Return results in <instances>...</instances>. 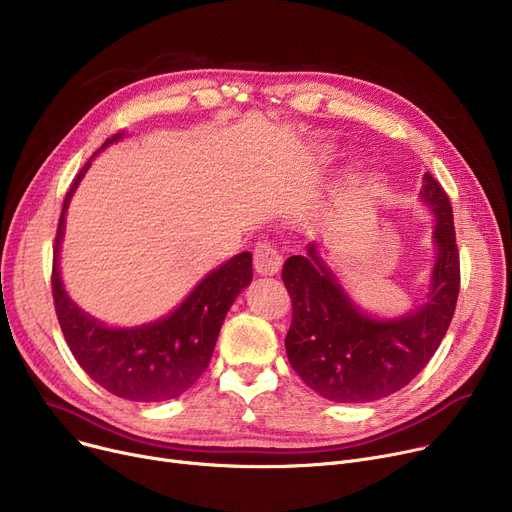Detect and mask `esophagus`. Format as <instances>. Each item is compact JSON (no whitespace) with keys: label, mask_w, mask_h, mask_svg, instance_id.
<instances>
[{"label":"esophagus","mask_w":512,"mask_h":512,"mask_svg":"<svg viewBox=\"0 0 512 512\" xmlns=\"http://www.w3.org/2000/svg\"><path fill=\"white\" fill-rule=\"evenodd\" d=\"M253 263H255L257 274L274 276L280 272V267H282V253L274 247V242H270V240L257 242V247L253 251Z\"/></svg>","instance_id":"obj_1"}]
</instances>
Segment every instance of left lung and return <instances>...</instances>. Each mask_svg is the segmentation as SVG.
Here are the masks:
<instances>
[{
	"instance_id": "8db88e82",
	"label": "left lung",
	"mask_w": 512,
	"mask_h": 512,
	"mask_svg": "<svg viewBox=\"0 0 512 512\" xmlns=\"http://www.w3.org/2000/svg\"><path fill=\"white\" fill-rule=\"evenodd\" d=\"M423 203L436 215V263L423 307L378 319L363 313L313 245L286 259L282 280L292 299L284 346L301 380L334 402H369L405 388L429 363L450 326L461 288L450 199L440 182L423 176Z\"/></svg>"
}]
</instances>
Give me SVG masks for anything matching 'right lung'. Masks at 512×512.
<instances>
[{"instance_id": "add662e5", "label": "right lung", "mask_w": 512, "mask_h": 512, "mask_svg": "<svg viewBox=\"0 0 512 512\" xmlns=\"http://www.w3.org/2000/svg\"><path fill=\"white\" fill-rule=\"evenodd\" d=\"M122 137L124 132L114 134L101 149ZM89 166L91 161L78 172L64 199L53 247L51 288L60 328L78 365L107 392L137 402L176 398L207 369L228 309L240 290L253 280V257L245 251L222 263L195 286L176 311L153 324L141 328H107L99 324L72 303L58 265L66 209Z\"/></svg>"}]
</instances>
